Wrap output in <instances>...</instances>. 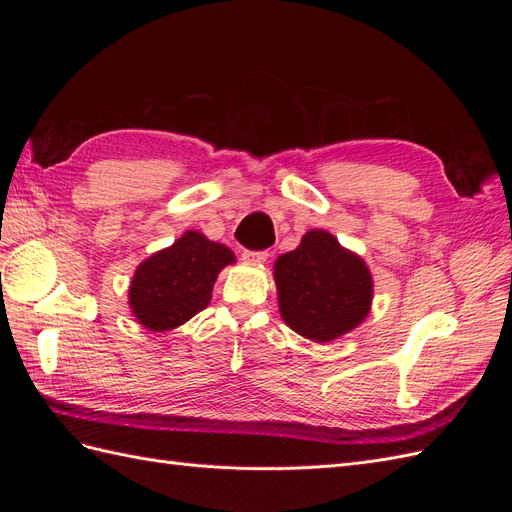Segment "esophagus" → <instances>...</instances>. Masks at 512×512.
<instances>
[{
	"label": "esophagus",
	"mask_w": 512,
	"mask_h": 512,
	"mask_svg": "<svg viewBox=\"0 0 512 512\" xmlns=\"http://www.w3.org/2000/svg\"><path fill=\"white\" fill-rule=\"evenodd\" d=\"M241 258H243L245 262H250V265H262V262H265V260L269 258V252H267V250H262V252H250V250H245V252L241 254Z\"/></svg>",
	"instance_id": "1"
}]
</instances>
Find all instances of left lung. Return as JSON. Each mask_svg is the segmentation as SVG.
<instances>
[{"label":"left lung","mask_w":512,"mask_h":512,"mask_svg":"<svg viewBox=\"0 0 512 512\" xmlns=\"http://www.w3.org/2000/svg\"><path fill=\"white\" fill-rule=\"evenodd\" d=\"M273 277L284 322L316 344L354 331L371 312L374 277L367 262L329 230H307L297 250L275 260Z\"/></svg>","instance_id":"1"}]
</instances>
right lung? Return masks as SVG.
Instances as JSON below:
<instances>
[{
	"instance_id": "1",
	"label": "right lung",
	"mask_w": 512,
	"mask_h": 512,
	"mask_svg": "<svg viewBox=\"0 0 512 512\" xmlns=\"http://www.w3.org/2000/svg\"><path fill=\"white\" fill-rule=\"evenodd\" d=\"M235 260L224 243L185 230L173 245L136 267L128 288L132 316L153 333L181 327L209 305L220 271Z\"/></svg>"
}]
</instances>
